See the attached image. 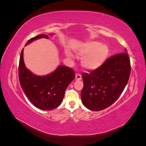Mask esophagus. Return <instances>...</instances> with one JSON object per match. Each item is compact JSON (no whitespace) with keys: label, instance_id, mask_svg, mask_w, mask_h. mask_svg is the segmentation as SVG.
I'll use <instances>...</instances> for the list:
<instances>
[{"label":"esophagus","instance_id":"1","mask_svg":"<svg viewBox=\"0 0 146 146\" xmlns=\"http://www.w3.org/2000/svg\"><path fill=\"white\" fill-rule=\"evenodd\" d=\"M75 77H76V80H80L82 79V76L80 74H78V73H77L76 74V76H75Z\"/></svg>","mask_w":146,"mask_h":146}]
</instances>
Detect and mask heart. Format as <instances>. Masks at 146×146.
Returning a JSON list of instances; mask_svg holds the SVG:
<instances>
[{"label":"heart","instance_id":"obj_1","mask_svg":"<svg viewBox=\"0 0 146 146\" xmlns=\"http://www.w3.org/2000/svg\"><path fill=\"white\" fill-rule=\"evenodd\" d=\"M75 53L78 56H83L82 64L87 70H95L104 64L109 55L108 46L104 43L91 41L83 42L74 48ZM66 56L72 59L74 55L69 50L65 51Z\"/></svg>","mask_w":146,"mask_h":146}]
</instances>
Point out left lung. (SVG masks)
<instances>
[{
  "label": "left lung",
  "instance_id": "8db88e82",
  "mask_svg": "<svg viewBox=\"0 0 146 146\" xmlns=\"http://www.w3.org/2000/svg\"><path fill=\"white\" fill-rule=\"evenodd\" d=\"M125 53L110 57L90 73H83L82 104L92 111H100L117 100L129 81L131 67L129 56Z\"/></svg>",
  "mask_w": 146,
  "mask_h": 146
}]
</instances>
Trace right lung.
<instances>
[{"label": "right lung", "instance_id": "right-lung-1", "mask_svg": "<svg viewBox=\"0 0 146 146\" xmlns=\"http://www.w3.org/2000/svg\"><path fill=\"white\" fill-rule=\"evenodd\" d=\"M40 38L48 39V37L45 35H39L29 39L25 46ZM23 51L24 48L19 59V78L24 93L39 109L52 110L57 108L62 102L66 88L74 79V70L67 66H58L49 74L36 76L26 68Z\"/></svg>", "mask_w": 146, "mask_h": 146}]
</instances>
